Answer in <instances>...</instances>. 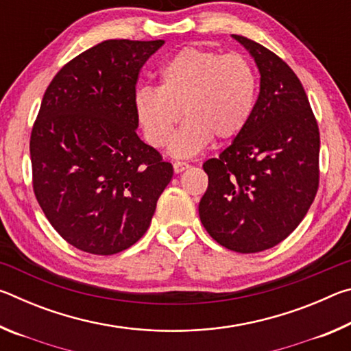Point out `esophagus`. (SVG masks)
I'll return each mask as SVG.
<instances>
[{
	"label": "esophagus",
	"instance_id": "1",
	"mask_svg": "<svg viewBox=\"0 0 351 351\" xmlns=\"http://www.w3.org/2000/svg\"><path fill=\"white\" fill-rule=\"evenodd\" d=\"M186 169H189V162H186V161H176V162H173L175 173H181V171H184Z\"/></svg>",
	"mask_w": 351,
	"mask_h": 351
}]
</instances>
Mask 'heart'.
<instances>
[{"instance_id": "obj_1", "label": "heart", "mask_w": 351, "mask_h": 351, "mask_svg": "<svg viewBox=\"0 0 351 351\" xmlns=\"http://www.w3.org/2000/svg\"><path fill=\"white\" fill-rule=\"evenodd\" d=\"M258 79L249 58L237 52L184 47L159 71V88L142 86L134 110L148 144L162 148L181 119L171 153L190 156L215 141H228L247 127L257 104Z\"/></svg>"}]
</instances>
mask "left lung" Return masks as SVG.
Here are the masks:
<instances>
[{
	"mask_svg": "<svg viewBox=\"0 0 351 351\" xmlns=\"http://www.w3.org/2000/svg\"><path fill=\"white\" fill-rule=\"evenodd\" d=\"M260 71L247 127L203 164L209 186L199 201L207 232L230 251L278 245L300 224L319 187L320 136L299 77L268 47L234 35Z\"/></svg>",
	"mask_w": 351,
	"mask_h": 351,
	"instance_id": "8db88e82",
	"label": "left lung"
}]
</instances>
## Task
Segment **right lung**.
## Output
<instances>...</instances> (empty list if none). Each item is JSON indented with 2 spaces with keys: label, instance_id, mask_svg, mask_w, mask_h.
<instances>
[{
  "label": "right lung",
  "instance_id": "add662e5",
  "mask_svg": "<svg viewBox=\"0 0 351 351\" xmlns=\"http://www.w3.org/2000/svg\"><path fill=\"white\" fill-rule=\"evenodd\" d=\"M164 40H106L58 71L31 133L32 186L63 240L112 255L147 232L173 165L139 139L141 68Z\"/></svg>",
  "mask_w": 351,
  "mask_h": 351
}]
</instances>
